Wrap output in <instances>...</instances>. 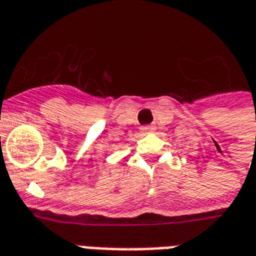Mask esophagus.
Instances as JSON below:
<instances>
[{"label":"esophagus","instance_id":"1","mask_svg":"<svg viewBox=\"0 0 256 256\" xmlns=\"http://www.w3.org/2000/svg\"><path fill=\"white\" fill-rule=\"evenodd\" d=\"M141 130H142L144 133H152L153 130H154V128H153V126H150V124H146V126H142V128H141Z\"/></svg>","mask_w":256,"mask_h":256}]
</instances>
